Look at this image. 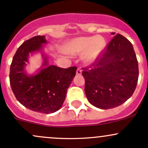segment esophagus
I'll use <instances>...</instances> for the list:
<instances>
[{"label": "esophagus", "mask_w": 148, "mask_h": 148, "mask_svg": "<svg viewBox=\"0 0 148 148\" xmlns=\"http://www.w3.org/2000/svg\"><path fill=\"white\" fill-rule=\"evenodd\" d=\"M76 74L78 75H80L81 74H82V70H81L79 68L77 69V71H76Z\"/></svg>", "instance_id": "esophagus-1"}]
</instances>
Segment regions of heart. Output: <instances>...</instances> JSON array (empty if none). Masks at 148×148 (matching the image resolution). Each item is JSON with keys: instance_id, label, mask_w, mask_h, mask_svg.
Wrapping results in <instances>:
<instances>
[{"instance_id": "heart-1", "label": "heart", "mask_w": 148, "mask_h": 148, "mask_svg": "<svg viewBox=\"0 0 148 148\" xmlns=\"http://www.w3.org/2000/svg\"><path fill=\"white\" fill-rule=\"evenodd\" d=\"M105 45V40L101 36L78 38L69 43L68 51L75 54L84 52V61L87 64H90L99 56Z\"/></svg>"}]
</instances>
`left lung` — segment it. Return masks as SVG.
I'll return each instance as SVG.
<instances>
[{
	"label": "left lung",
	"instance_id": "obj_1",
	"mask_svg": "<svg viewBox=\"0 0 148 148\" xmlns=\"http://www.w3.org/2000/svg\"><path fill=\"white\" fill-rule=\"evenodd\" d=\"M82 70L88 101L99 108L122 105L136 87L139 72L136 53L130 41L120 34L114 36L95 61Z\"/></svg>",
	"mask_w": 148,
	"mask_h": 148
}]
</instances>
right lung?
Instances as JSON below:
<instances>
[{
    "label": "right lung",
    "mask_w": 148,
    "mask_h": 148,
    "mask_svg": "<svg viewBox=\"0 0 148 148\" xmlns=\"http://www.w3.org/2000/svg\"><path fill=\"white\" fill-rule=\"evenodd\" d=\"M47 42L44 36H37L24 41L13 56L10 70V86L17 101L30 110L40 113H53L60 109L67 89L76 73L77 67L62 69L48 66L45 59V68L36 75L24 72L30 53L41 49Z\"/></svg>",
    "instance_id": "right-lung-1"
}]
</instances>
